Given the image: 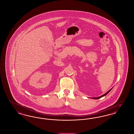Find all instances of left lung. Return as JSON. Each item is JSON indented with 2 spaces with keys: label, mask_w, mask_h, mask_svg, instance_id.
<instances>
[{
  "label": "left lung",
  "mask_w": 134,
  "mask_h": 134,
  "mask_svg": "<svg viewBox=\"0 0 134 134\" xmlns=\"http://www.w3.org/2000/svg\"><path fill=\"white\" fill-rule=\"evenodd\" d=\"M112 88H111V89L109 90L107 92H106L105 94H103V95H102V96H100V97H96V98H92V99H100V98H101L103 97H104V96H105L106 95H107L109 93V92H110V91L112 89Z\"/></svg>",
  "instance_id": "1"
}]
</instances>
